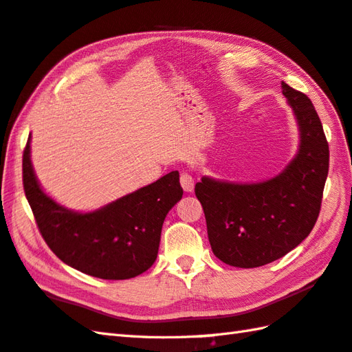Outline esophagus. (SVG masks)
<instances>
[{
    "mask_svg": "<svg viewBox=\"0 0 352 352\" xmlns=\"http://www.w3.org/2000/svg\"><path fill=\"white\" fill-rule=\"evenodd\" d=\"M180 183L184 192H193V177L189 174V172H183L180 175Z\"/></svg>",
    "mask_w": 352,
    "mask_h": 352,
    "instance_id": "obj_1",
    "label": "esophagus"
}]
</instances>
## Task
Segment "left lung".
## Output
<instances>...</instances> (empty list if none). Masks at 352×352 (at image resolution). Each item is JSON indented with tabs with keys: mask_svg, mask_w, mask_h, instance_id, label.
<instances>
[{
	"mask_svg": "<svg viewBox=\"0 0 352 352\" xmlns=\"http://www.w3.org/2000/svg\"><path fill=\"white\" fill-rule=\"evenodd\" d=\"M300 125V151L280 175L254 184L203 177L195 195L212 251L223 263L258 267L286 256L315 227L330 164L325 133L310 98L283 81Z\"/></svg>",
	"mask_w": 352,
	"mask_h": 352,
	"instance_id": "1",
	"label": "left lung"
}]
</instances>
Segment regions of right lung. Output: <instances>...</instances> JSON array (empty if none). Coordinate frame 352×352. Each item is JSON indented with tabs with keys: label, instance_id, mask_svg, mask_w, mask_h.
<instances>
[{
	"label": "right lung",
	"instance_id": "1",
	"mask_svg": "<svg viewBox=\"0 0 352 352\" xmlns=\"http://www.w3.org/2000/svg\"><path fill=\"white\" fill-rule=\"evenodd\" d=\"M22 183L36 226L50 250L77 271L102 280H126L153 266L163 221L183 197L178 170L91 213L58 206L43 193L30 160L22 155Z\"/></svg>",
	"mask_w": 352,
	"mask_h": 352
}]
</instances>
